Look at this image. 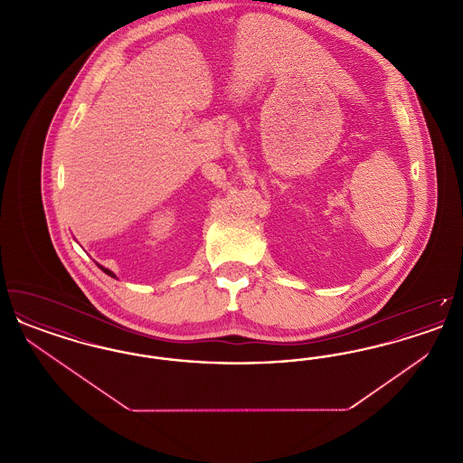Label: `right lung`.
<instances>
[{"instance_id": "add662e5", "label": "right lung", "mask_w": 463, "mask_h": 463, "mask_svg": "<svg viewBox=\"0 0 463 463\" xmlns=\"http://www.w3.org/2000/svg\"><path fill=\"white\" fill-rule=\"evenodd\" d=\"M99 265V269H100V270H104V272H106V274H108V276H110V278H116V274H114V272H112V270H109V269H108V267H104V265H100V264H97Z\"/></svg>"}]
</instances>
